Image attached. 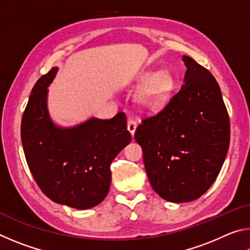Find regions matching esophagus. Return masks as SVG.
I'll return each instance as SVG.
<instances>
[{"label":"esophagus","instance_id":"obj_1","mask_svg":"<svg viewBox=\"0 0 250 250\" xmlns=\"http://www.w3.org/2000/svg\"><path fill=\"white\" fill-rule=\"evenodd\" d=\"M135 128H137V122H135L134 120H132V119H129L128 120V130H129V132L131 133V134H134V131H135Z\"/></svg>","mask_w":250,"mask_h":250}]
</instances>
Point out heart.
<instances>
[{
  "label": "heart",
  "mask_w": 250,
  "mask_h": 250,
  "mask_svg": "<svg viewBox=\"0 0 250 250\" xmlns=\"http://www.w3.org/2000/svg\"><path fill=\"white\" fill-rule=\"evenodd\" d=\"M141 84H145L138 94V101L146 108H156L163 104L171 88V79L166 74L155 76L146 73L141 77Z\"/></svg>",
  "instance_id": "b5f03b06"
}]
</instances>
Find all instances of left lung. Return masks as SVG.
<instances>
[{
    "mask_svg": "<svg viewBox=\"0 0 250 250\" xmlns=\"http://www.w3.org/2000/svg\"><path fill=\"white\" fill-rule=\"evenodd\" d=\"M184 84L166 105L135 129L152 188L168 202L197 200L214 183L225 161L230 125L221 88L188 56Z\"/></svg>",
    "mask_w": 250,
    "mask_h": 250,
    "instance_id": "8db88e82",
    "label": "left lung"
}]
</instances>
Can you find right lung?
<instances>
[{
  "instance_id": "obj_1",
  "label": "right lung",
  "mask_w": 250,
  "mask_h": 250,
  "mask_svg": "<svg viewBox=\"0 0 250 250\" xmlns=\"http://www.w3.org/2000/svg\"><path fill=\"white\" fill-rule=\"evenodd\" d=\"M57 68L34 84L22 118L21 139L27 166L46 196L77 209L98 205L111 182L110 164L130 143L126 117L91 118L69 129L58 128L48 116L47 87Z\"/></svg>"
}]
</instances>
